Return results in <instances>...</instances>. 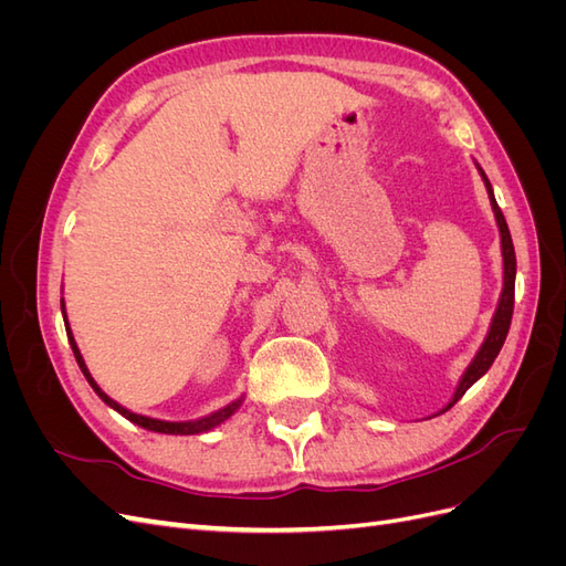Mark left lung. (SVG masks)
<instances>
[{"instance_id": "1", "label": "left lung", "mask_w": 566, "mask_h": 566, "mask_svg": "<svg viewBox=\"0 0 566 566\" xmlns=\"http://www.w3.org/2000/svg\"><path fill=\"white\" fill-rule=\"evenodd\" d=\"M479 172H482V167H479ZM484 181H486V191H489V198H491V208L495 212V221H499V229H501V245H503V269H505V276H503V295H501V302H499V310H495V316H493V323H491V331L484 339L482 349L476 352L474 361L468 366L465 375H462V380L453 394V401L443 408L449 410L462 394H465L482 375L491 368V364L495 361V356H499L503 342L507 337V331H510V321H512V310H515V273H517V260H515V245H512V238H510V229H507V221L499 208V202H495L493 198V191H491V184L486 179V175L482 172ZM441 410V413H443Z\"/></svg>"}]
</instances>
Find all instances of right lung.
I'll return each mask as SVG.
<instances>
[{"label":"right lung","instance_id":"right-lung-1","mask_svg":"<svg viewBox=\"0 0 566 566\" xmlns=\"http://www.w3.org/2000/svg\"><path fill=\"white\" fill-rule=\"evenodd\" d=\"M61 310H63V300H61ZM63 316H65V312H63ZM65 331H67V342H71L73 354H75V358H77V366H80V370L84 373V378H87V382L92 385V389H94V391L98 394V397L104 399L111 408H115L119 416H125L127 420L136 422L139 427H146V430H150V432H163V434H200V432H208V430H212V427H217L219 422H224L227 418H231V416L235 413V410H238V406L243 403V399H238V401L229 403L227 408L217 410V413H212V416H208V418L193 420V422H165V420H156V418L136 416V413H132V410H127V408L119 406L117 401H113V399L108 397V394L101 391V387L94 382V378L90 375L87 366H84V361H82V354H80V349H77V345H75V337H73V333H71V325H67V318H65Z\"/></svg>","mask_w":566,"mask_h":566}]
</instances>
